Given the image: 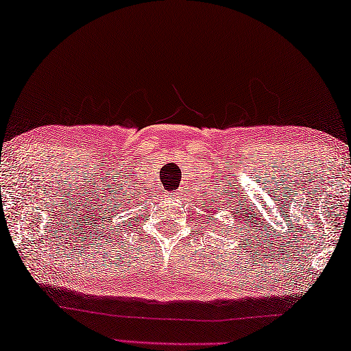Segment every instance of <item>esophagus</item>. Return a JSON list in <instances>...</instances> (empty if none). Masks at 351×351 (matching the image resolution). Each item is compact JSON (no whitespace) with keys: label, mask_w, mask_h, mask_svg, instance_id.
Masks as SVG:
<instances>
[{"label":"esophagus","mask_w":351,"mask_h":351,"mask_svg":"<svg viewBox=\"0 0 351 351\" xmlns=\"http://www.w3.org/2000/svg\"><path fill=\"white\" fill-rule=\"evenodd\" d=\"M177 196H180V193H177Z\"/></svg>","instance_id":"1"}]
</instances>
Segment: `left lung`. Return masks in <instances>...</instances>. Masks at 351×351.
<instances>
[{"label": "left lung", "instance_id": "8db88e82", "mask_svg": "<svg viewBox=\"0 0 351 351\" xmlns=\"http://www.w3.org/2000/svg\"><path fill=\"white\" fill-rule=\"evenodd\" d=\"M234 211H232V213L233 215H230V217H233V222H234V226H237V227H234V228H237V230H234V232H238V228L241 227V219H239V216H241V211L239 210H237V208H233ZM210 211H213V210H210ZM208 219L211 221V216L208 217Z\"/></svg>", "mask_w": 351, "mask_h": 351}]
</instances>
